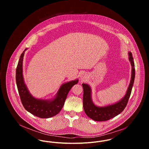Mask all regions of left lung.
Wrapping results in <instances>:
<instances>
[{
  "label": "left lung",
  "mask_w": 149,
  "mask_h": 149,
  "mask_svg": "<svg viewBox=\"0 0 149 149\" xmlns=\"http://www.w3.org/2000/svg\"><path fill=\"white\" fill-rule=\"evenodd\" d=\"M129 60L132 66L131 79L127 91L124 97L120 102L108 106H96L93 103L91 97V88L86 84H82L83 87V108L86 114L91 119L95 121L108 120L120 113L127 104L135 77V64L131 52H128Z\"/></svg>",
  "instance_id": "obj_1"
}]
</instances>
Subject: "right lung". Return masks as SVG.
Returning <instances> with one entry per match:
<instances>
[{
	"label": "right lung",
	"instance_id": "obj_1",
	"mask_svg": "<svg viewBox=\"0 0 149 149\" xmlns=\"http://www.w3.org/2000/svg\"><path fill=\"white\" fill-rule=\"evenodd\" d=\"M22 52L16 69V83L24 108L34 116L42 118H48L58 113L64 105L68 94L72 86L78 82V80L66 83L61 86L56 97L52 100H42L33 97L28 91L23 77L22 64L24 51Z\"/></svg>",
	"mask_w": 149,
	"mask_h": 149
}]
</instances>
